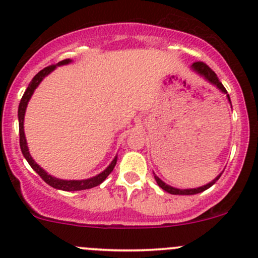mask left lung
<instances>
[{"instance_id": "obj_1", "label": "left lung", "mask_w": 258, "mask_h": 258, "mask_svg": "<svg viewBox=\"0 0 258 258\" xmlns=\"http://www.w3.org/2000/svg\"><path fill=\"white\" fill-rule=\"evenodd\" d=\"M191 70H192V71L196 72L197 75H200V76H201V77H204V79L206 80L207 82H210L211 85L216 86V87H217L218 90L221 91V92L225 93V95L227 96L228 102L231 103L230 96L227 95V91H226V88L223 87L222 83L220 82V80H218L217 75H216L215 72H213L212 70H211L206 63H204V62H195V63H192ZM231 107H232V105H231ZM153 175H155V173H153ZM221 175H222V173H220V175H218L217 177H216L215 179H212V181H211L210 183L205 184V186L197 187V188H184V189L176 188V187H172V186H170V184L165 183V182H163L162 179H161L160 177H157V176H156V175H155V179H156V182H157V184L161 187V188L165 189L166 192H168V194H171V195H196V194H200V192L206 191L207 188H210V187L212 186V184H215V182L221 177Z\"/></svg>"}]
</instances>
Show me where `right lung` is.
I'll return each mask as SVG.
<instances>
[{"label": "right lung", "mask_w": 258, "mask_h": 258, "mask_svg": "<svg viewBox=\"0 0 258 258\" xmlns=\"http://www.w3.org/2000/svg\"><path fill=\"white\" fill-rule=\"evenodd\" d=\"M72 59L67 58L63 59V61L58 62L56 64H52V66L46 67V69L41 70L35 77H33L32 81L30 82L28 85L27 90L25 91L23 93L22 98H21V102L20 106H18V126H20V146H21V151H22V155L25 156V158L27 160V162L30 163L31 167L41 176V178L46 182V183L49 184L51 187L57 189H62V191H81V189H88V188H92V187L98 186L100 183H102L107 176L110 175L111 172L113 171L114 166H116L117 162V155L114 156V158L112 160V162L108 165V167L106 170H103L102 172L98 173V175L93 176L91 178H86V179H61V178H57L53 177V176L48 175L40 165L35 162V160L32 158V156L30 155V151H28V146H27V141H26V136H25V130H23V121H25V113H26V108H27L28 105V101L30 98L32 97L33 92H35L36 88L38 87L42 80L45 79L46 76H48L52 71H53L56 67L58 66H63V64H69L71 63Z\"/></svg>", "instance_id": "obj_1"}]
</instances>
